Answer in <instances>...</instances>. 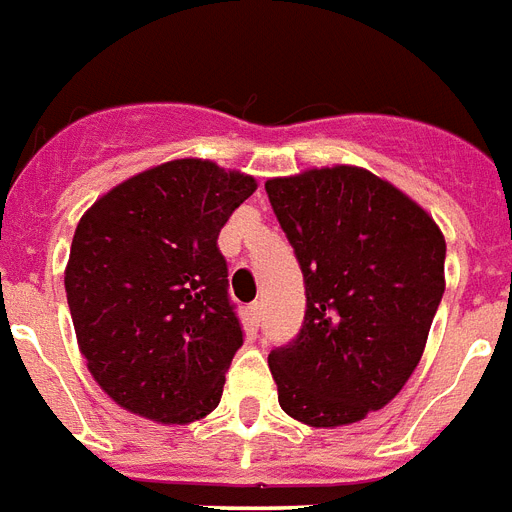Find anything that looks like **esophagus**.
I'll return each mask as SVG.
<instances>
[{"instance_id": "obj_1", "label": "esophagus", "mask_w": 512, "mask_h": 512, "mask_svg": "<svg viewBox=\"0 0 512 512\" xmlns=\"http://www.w3.org/2000/svg\"><path fill=\"white\" fill-rule=\"evenodd\" d=\"M248 314H251V320L259 325L261 314H264V304H261V301H253V304L248 306Z\"/></svg>"}]
</instances>
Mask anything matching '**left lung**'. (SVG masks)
Wrapping results in <instances>:
<instances>
[{"mask_svg": "<svg viewBox=\"0 0 512 512\" xmlns=\"http://www.w3.org/2000/svg\"><path fill=\"white\" fill-rule=\"evenodd\" d=\"M264 187L306 285L301 333L269 354L280 407L312 428L359 423L423 357L444 296V235L362 166L306 169Z\"/></svg>", "mask_w": 512, "mask_h": 512, "instance_id": "8db88e82", "label": "left lung"}]
</instances>
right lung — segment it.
<instances>
[{"label":"right lung","mask_w":512,"mask_h":512,"mask_svg":"<svg viewBox=\"0 0 512 512\" xmlns=\"http://www.w3.org/2000/svg\"><path fill=\"white\" fill-rule=\"evenodd\" d=\"M256 187L243 171L177 158L79 219L65 296L89 372L118 407L166 425L216 410L243 346L216 237Z\"/></svg>","instance_id":"right-lung-1"}]
</instances>
